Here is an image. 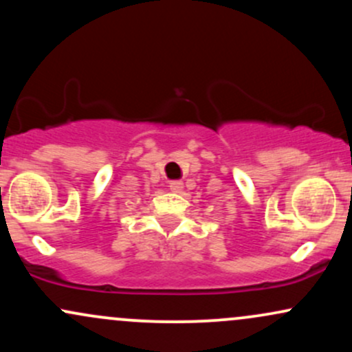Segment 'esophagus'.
Here are the masks:
<instances>
[{"instance_id":"esophagus-1","label":"esophagus","mask_w":352,"mask_h":352,"mask_svg":"<svg viewBox=\"0 0 352 352\" xmlns=\"http://www.w3.org/2000/svg\"><path fill=\"white\" fill-rule=\"evenodd\" d=\"M168 187H170L172 192L180 193V192H182V188H184V184H182L180 180H172L170 184H168Z\"/></svg>"}]
</instances>
